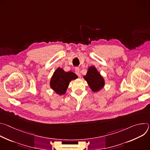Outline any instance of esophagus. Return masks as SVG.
Returning a JSON list of instances; mask_svg holds the SVG:
<instances>
[{
	"label": "esophagus",
	"mask_w": 150,
	"mask_h": 150,
	"mask_svg": "<svg viewBox=\"0 0 150 150\" xmlns=\"http://www.w3.org/2000/svg\"><path fill=\"white\" fill-rule=\"evenodd\" d=\"M75 74H76L79 77H80V76H81V74H80V70H79V68H78V67H76V68H75Z\"/></svg>",
	"instance_id": "obj_1"
}]
</instances>
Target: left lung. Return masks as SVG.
<instances>
[{
  "mask_svg": "<svg viewBox=\"0 0 150 150\" xmlns=\"http://www.w3.org/2000/svg\"><path fill=\"white\" fill-rule=\"evenodd\" d=\"M83 78L94 92L99 91L104 87V80L94 67L89 68L87 75Z\"/></svg>",
  "mask_w": 150,
  "mask_h": 150,
  "instance_id": "obj_1",
  "label": "left lung"
}]
</instances>
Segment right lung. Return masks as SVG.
<instances>
[{
    "label": "right lung",
    "mask_w": 150,
    "mask_h": 150,
    "mask_svg": "<svg viewBox=\"0 0 150 150\" xmlns=\"http://www.w3.org/2000/svg\"><path fill=\"white\" fill-rule=\"evenodd\" d=\"M77 78L76 75L72 72H66L61 68H57L51 79L50 87L57 94H64L71 81Z\"/></svg>",
    "instance_id": "1"
}]
</instances>
